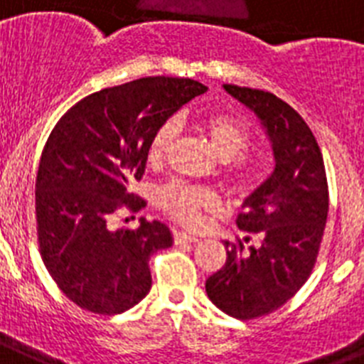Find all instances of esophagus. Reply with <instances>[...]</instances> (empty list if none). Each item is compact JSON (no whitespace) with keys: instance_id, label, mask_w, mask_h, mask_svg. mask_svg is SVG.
Here are the masks:
<instances>
[{"instance_id":"obj_1","label":"esophagus","mask_w":364,"mask_h":364,"mask_svg":"<svg viewBox=\"0 0 364 364\" xmlns=\"http://www.w3.org/2000/svg\"><path fill=\"white\" fill-rule=\"evenodd\" d=\"M173 242L176 244H192V242H198V237L191 233H183V231H176L173 233Z\"/></svg>"}]
</instances>
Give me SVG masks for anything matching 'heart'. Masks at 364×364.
I'll list each match as a JSON object with an SVG mask.
<instances>
[{"mask_svg": "<svg viewBox=\"0 0 364 364\" xmlns=\"http://www.w3.org/2000/svg\"><path fill=\"white\" fill-rule=\"evenodd\" d=\"M201 131L209 139L210 146L222 161L225 181L237 194L250 196L264 181V166L259 161L244 157L252 146L253 133L246 120L231 114H210L201 122ZM179 133L176 120H166L154 131L148 142V163L161 166L173 148ZM159 207L172 216L176 222L194 228L201 222V215L215 210L220 205V198L215 191L198 187L187 181H170L157 191Z\"/></svg>", "mask_w": 364, "mask_h": 364, "instance_id": "heart-1", "label": "heart"}]
</instances>
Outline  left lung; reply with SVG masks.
<instances>
[{
  "label": "left lung",
  "instance_id": "8db88e82",
  "mask_svg": "<svg viewBox=\"0 0 364 364\" xmlns=\"http://www.w3.org/2000/svg\"><path fill=\"white\" fill-rule=\"evenodd\" d=\"M224 88L262 120L276 168L237 218L248 237L225 240L228 259L205 291L225 314L253 320L283 307L309 279L328 220V177L313 131L289 103L257 88Z\"/></svg>",
  "mask_w": 364,
  "mask_h": 364
}]
</instances>
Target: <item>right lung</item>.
I'll list each match as a JSON object with an SVG mask.
<instances>
[{
  "mask_svg": "<svg viewBox=\"0 0 364 364\" xmlns=\"http://www.w3.org/2000/svg\"><path fill=\"white\" fill-rule=\"evenodd\" d=\"M205 90L194 79H136L83 97L51 129L36 173V237L50 276L81 309L120 314L151 289L148 261L172 246L170 229L142 220L112 231L109 220L144 207L131 183L142 179L149 139Z\"/></svg>",
  "mask_w": 364,
  "mask_h": 364,
  "instance_id": "obj_1",
  "label": "right lung"
}]
</instances>
